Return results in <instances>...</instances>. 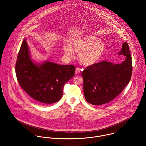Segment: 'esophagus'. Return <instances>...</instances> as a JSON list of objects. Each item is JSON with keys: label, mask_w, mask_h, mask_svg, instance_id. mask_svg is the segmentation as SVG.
Here are the masks:
<instances>
[{"label": "esophagus", "mask_w": 146, "mask_h": 146, "mask_svg": "<svg viewBox=\"0 0 146 146\" xmlns=\"http://www.w3.org/2000/svg\"><path fill=\"white\" fill-rule=\"evenodd\" d=\"M80 72H81V70L79 67H76V70H75V74L76 75H78V74H79L80 73Z\"/></svg>", "instance_id": "obj_1"}]
</instances>
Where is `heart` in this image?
Masks as SVG:
<instances>
[{"label": "heart", "instance_id": "b5f03b06", "mask_svg": "<svg viewBox=\"0 0 146 146\" xmlns=\"http://www.w3.org/2000/svg\"><path fill=\"white\" fill-rule=\"evenodd\" d=\"M63 50L70 57L74 56V52L80 53V62L85 66H92L101 60L106 50V45L98 38L89 35L73 40L71 45L64 44Z\"/></svg>", "mask_w": 146, "mask_h": 146}]
</instances>
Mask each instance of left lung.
Instances as JSON below:
<instances>
[{"instance_id":"8db88e82","label":"left lung","mask_w":146,"mask_h":146,"mask_svg":"<svg viewBox=\"0 0 146 146\" xmlns=\"http://www.w3.org/2000/svg\"><path fill=\"white\" fill-rule=\"evenodd\" d=\"M119 54L126 56L120 64L104 61L86 67L82 72L84 94L88 103L93 105L108 103L120 94L129 83L132 61L127 42H124Z\"/></svg>"}]
</instances>
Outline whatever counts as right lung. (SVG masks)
Masks as SVG:
<instances>
[{"label":"right lung","mask_w":146,"mask_h":146,"mask_svg":"<svg viewBox=\"0 0 146 146\" xmlns=\"http://www.w3.org/2000/svg\"><path fill=\"white\" fill-rule=\"evenodd\" d=\"M17 81L23 90L37 102L51 104L62 98L64 84L75 74V67L45 62H33L27 44L24 39L16 63Z\"/></svg>","instance_id":"add662e5"}]
</instances>
